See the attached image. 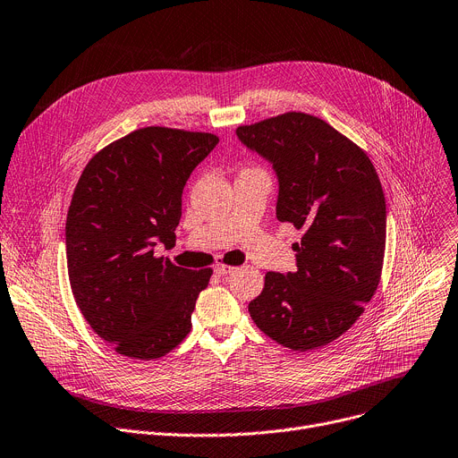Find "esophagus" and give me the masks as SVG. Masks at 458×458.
<instances>
[{
  "label": "esophagus",
  "instance_id": "1",
  "mask_svg": "<svg viewBox=\"0 0 458 458\" xmlns=\"http://www.w3.org/2000/svg\"><path fill=\"white\" fill-rule=\"evenodd\" d=\"M235 267H230V265H225V263H217L216 265V272L221 274V276H226V274H230Z\"/></svg>",
  "mask_w": 458,
  "mask_h": 458
}]
</instances>
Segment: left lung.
Instances as JSON below:
<instances>
[{"mask_svg":"<svg viewBox=\"0 0 458 458\" xmlns=\"http://www.w3.org/2000/svg\"><path fill=\"white\" fill-rule=\"evenodd\" d=\"M276 171V217L301 230L296 272H267L249 303L256 326L294 352L346 333L379 285L386 204L374 164L324 119L287 112L235 131Z\"/></svg>","mask_w":458,"mask_h":458,"instance_id":"left-lung-1","label":"left lung"}]
</instances>
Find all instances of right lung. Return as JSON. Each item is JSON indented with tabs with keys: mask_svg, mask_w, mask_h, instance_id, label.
Returning a JSON list of instances; mask_svg holds the SVG:
<instances>
[{
	"mask_svg": "<svg viewBox=\"0 0 458 458\" xmlns=\"http://www.w3.org/2000/svg\"><path fill=\"white\" fill-rule=\"evenodd\" d=\"M219 143L209 132L138 129L88 162L66 219L68 276L77 306L117 353L150 360L191 329L211 268L190 270L155 247L174 245L182 191Z\"/></svg>",
	"mask_w": 458,
	"mask_h": 458,
	"instance_id": "obj_1",
	"label": "right lung"
}]
</instances>
